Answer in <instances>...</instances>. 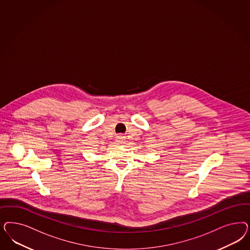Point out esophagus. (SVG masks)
<instances>
[{"instance_id": "34e87169", "label": "esophagus", "mask_w": 250, "mask_h": 250, "mask_svg": "<svg viewBox=\"0 0 250 250\" xmlns=\"http://www.w3.org/2000/svg\"><path fill=\"white\" fill-rule=\"evenodd\" d=\"M118 142H119V144H121V145H125V143H126V139L124 136H119L118 138Z\"/></svg>"}]
</instances>
